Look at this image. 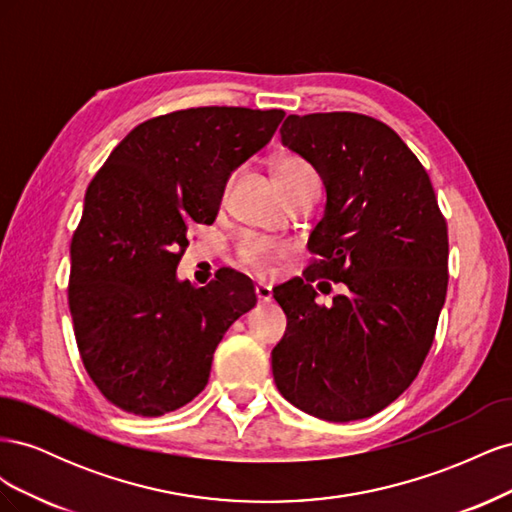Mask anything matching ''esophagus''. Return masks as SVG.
<instances>
[{
  "label": "esophagus",
  "mask_w": 512,
  "mask_h": 512,
  "mask_svg": "<svg viewBox=\"0 0 512 512\" xmlns=\"http://www.w3.org/2000/svg\"><path fill=\"white\" fill-rule=\"evenodd\" d=\"M256 297H258V301H260V303H269V301L273 299V290H271V286H269V284H262V282H258V284H256Z\"/></svg>",
  "instance_id": "obj_1"
}]
</instances>
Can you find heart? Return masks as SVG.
I'll return each mask as SVG.
<instances>
[{
    "label": "heart",
    "instance_id": "obj_1",
    "mask_svg": "<svg viewBox=\"0 0 512 512\" xmlns=\"http://www.w3.org/2000/svg\"><path fill=\"white\" fill-rule=\"evenodd\" d=\"M271 173L275 177L277 188L282 190L286 200L294 194L320 190L318 170L312 166V162H307L303 156H299V153H277L271 160ZM280 256H284V247L262 237H245L239 245L241 265L258 275H267L273 262Z\"/></svg>",
    "mask_w": 512,
    "mask_h": 512
}]
</instances>
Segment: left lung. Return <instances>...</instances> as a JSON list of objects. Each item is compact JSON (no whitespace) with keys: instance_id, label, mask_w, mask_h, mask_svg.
<instances>
[{"instance_id":"8db88e82","label":"left lung","mask_w":512,"mask_h":512,"mask_svg":"<svg viewBox=\"0 0 512 512\" xmlns=\"http://www.w3.org/2000/svg\"><path fill=\"white\" fill-rule=\"evenodd\" d=\"M282 143L327 190L301 277L273 288L288 318L271 352L277 389L322 421L374 416L404 393L433 344L448 286V232L427 170L386 123L288 115ZM345 288L331 306L311 286Z\"/></svg>"}]
</instances>
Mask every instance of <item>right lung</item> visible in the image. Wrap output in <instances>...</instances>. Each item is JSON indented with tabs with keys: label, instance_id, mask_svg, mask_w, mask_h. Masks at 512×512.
Here are the masks:
<instances>
[{
	"label": "right lung",
	"instance_id": "1",
	"mask_svg": "<svg viewBox=\"0 0 512 512\" xmlns=\"http://www.w3.org/2000/svg\"><path fill=\"white\" fill-rule=\"evenodd\" d=\"M284 111L198 106L153 117L91 179L70 243L76 346L100 393L123 412L162 416L205 389L213 352L256 305L226 269L203 288L179 280L190 224H213L226 181L265 147Z\"/></svg>",
	"mask_w": 512,
	"mask_h": 512
}]
</instances>
